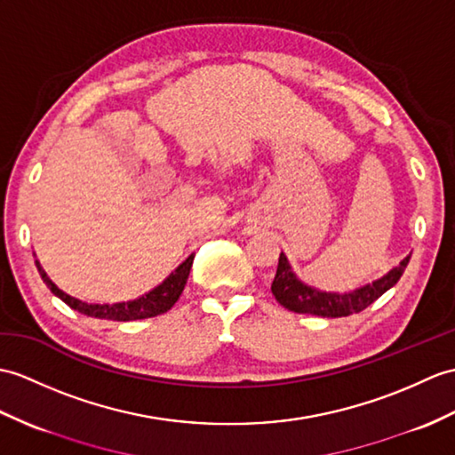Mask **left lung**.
Listing matches in <instances>:
<instances>
[{
	"mask_svg": "<svg viewBox=\"0 0 455 455\" xmlns=\"http://www.w3.org/2000/svg\"><path fill=\"white\" fill-rule=\"evenodd\" d=\"M407 256L403 261L394 267L382 279H378L371 284H364V287L356 289L353 292H323L314 287L304 284L294 271L291 269V263L287 256L281 251L279 256V266L275 279L271 283V292L277 302L284 308L297 314H312V315H322V318H345V315L358 314L364 308H368L374 300H378L386 291H389L394 284L403 275V271L409 263Z\"/></svg>",
	"mask_w": 455,
	"mask_h": 455,
	"instance_id": "1",
	"label": "left lung"
}]
</instances>
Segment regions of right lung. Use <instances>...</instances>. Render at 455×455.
Returning a JSON list of instances; mask_svg holds the SVG:
<instances>
[{"label":"right lung","instance_id":"right-lung-1","mask_svg":"<svg viewBox=\"0 0 455 455\" xmlns=\"http://www.w3.org/2000/svg\"><path fill=\"white\" fill-rule=\"evenodd\" d=\"M194 263V253L186 261L180 263V266L168 275L158 287L149 291L143 297L130 300V302H116V304H89L79 299H73L69 294L58 289L54 283L50 281L46 271L42 269L40 263L36 261V267L42 281L48 284V289L56 294L58 299L66 302L69 308L77 310L84 315H91V318H100V320H114V322H132V320H145V318H155L158 314H164L172 308L176 300L182 294L186 281L189 275V269H192Z\"/></svg>","mask_w":455,"mask_h":455}]
</instances>
